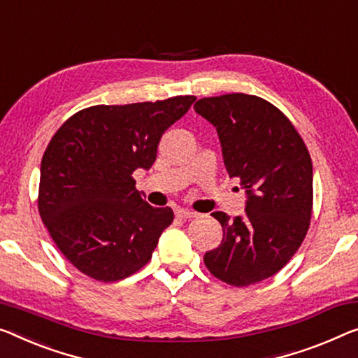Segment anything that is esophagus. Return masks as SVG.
I'll return each mask as SVG.
<instances>
[{"label": "esophagus", "mask_w": 358, "mask_h": 358, "mask_svg": "<svg viewBox=\"0 0 358 358\" xmlns=\"http://www.w3.org/2000/svg\"><path fill=\"white\" fill-rule=\"evenodd\" d=\"M175 215L181 218V220H186V218H194L197 213L193 212V210H189V209H177V210H175Z\"/></svg>", "instance_id": "obj_1"}]
</instances>
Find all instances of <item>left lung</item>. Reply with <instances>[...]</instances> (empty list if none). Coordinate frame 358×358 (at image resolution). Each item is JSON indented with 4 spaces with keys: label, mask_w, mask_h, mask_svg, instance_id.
Returning <instances> with one entry per match:
<instances>
[{
    "label": "left lung",
    "mask_w": 358,
    "mask_h": 358,
    "mask_svg": "<svg viewBox=\"0 0 358 358\" xmlns=\"http://www.w3.org/2000/svg\"><path fill=\"white\" fill-rule=\"evenodd\" d=\"M194 110L217 128L228 173L241 180L248 197L246 210L233 220L212 213L223 239L206 252V266L231 286L270 278L289 262L310 225V154L287 117L259 96L202 98Z\"/></svg>",
    "instance_id": "1"
}]
</instances>
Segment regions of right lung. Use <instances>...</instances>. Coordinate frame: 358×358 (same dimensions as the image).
<instances>
[{"label": "right lung", "instance_id": "right-lung-1", "mask_svg": "<svg viewBox=\"0 0 358 358\" xmlns=\"http://www.w3.org/2000/svg\"><path fill=\"white\" fill-rule=\"evenodd\" d=\"M194 99L93 106L51 138L41 159L38 210L52 241L82 273L112 282L149 262L173 210L143 201L131 173L151 169L164 131Z\"/></svg>", "mask_w": 358, "mask_h": 358}]
</instances>
